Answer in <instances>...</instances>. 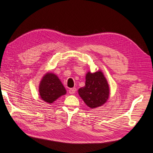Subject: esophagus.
Instances as JSON below:
<instances>
[{"label": "esophagus", "mask_w": 153, "mask_h": 153, "mask_svg": "<svg viewBox=\"0 0 153 153\" xmlns=\"http://www.w3.org/2000/svg\"><path fill=\"white\" fill-rule=\"evenodd\" d=\"M76 88H70L69 90V94H74L75 92H76Z\"/></svg>", "instance_id": "esophagus-1"}]
</instances>
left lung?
Returning <instances> with one entry per match:
<instances>
[{
  "mask_svg": "<svg viewBox=\"0 0 153 153\" xmlns=\"http://www.w3.org/2000/svg\"><path fill=\"white\" fill-rule=\"evenodd\" d=\"M78 94L90 108H94L104 105L109 97V87L102 72H88L85 86L78 90Z\"/></svg>",
  "mask_w": 153,
  "mask_h": 153,
  "instance_id": "1",
  "label": "left lung"
}]
</instances>
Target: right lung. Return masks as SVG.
<instances>
[{"instance_id":"1","label":"right lung","mask_w":153,"mask_h":153,"mask_svg":"<svg viewBox=\"0 0 153 153\" xmlns=\"http://www.w3.org/2000/svg\"><path fill=\"white\" fill-rule=\"evenodd\" d=\"M39 92L44 101L53 103L58 98L65 94L67 91L59 77L55 74L48 72L41 80Z\"/></svg>"}]
</instances>
